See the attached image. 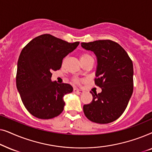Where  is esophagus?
<instances>
[{
	"mask_svg": "<svg viewBox=\"0 0 152 152\" xmlns=\"http://www.w3.org/2000/svg\"><path fill=\"white\" fill-rule=\"evenodd\" d=\"M73 91H74V93H77V94H82V93H84V91L81 90V89L76 88H75L73 89Z\"/></svg>",
	"mask_w": 152,
	"mask_h": 152,
	"instance_id": "obj_1",
	"label": "esophagus"
}]
</instances>
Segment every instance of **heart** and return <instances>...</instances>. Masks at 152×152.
<instances>
[{
    "label": "heart",
    "instance_id": "obj_1",
    "mask_svg": "<svg viewBox=\"0 0 152 152\" xmlns=\"http://www.w3.org/2000/svg\"><path fill=\"white\" fill-rule=\"evenodd\" d=\"M88 57H91V55H88V53H83V54H82V55H81V56H80L81 61H82V60H83V59H86V58ZM72 82H73L75 84H79V83H80V80H79L78 79H76L75 78V79H74L73 80H72Z\"/></svg>",
    "mask_w": 152,
    "mask_h": 152
}]
</instances>
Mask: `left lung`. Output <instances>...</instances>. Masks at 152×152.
<instances>
[{
	"instance_id": "left-lung-1",
	"label": "left lung",
	"mask_w": 152,
	"mask_h": 152,
	"mask_svg": "<svg viewBox=\"0 0 152 152\" xmlns=\"http://www.w3.org/2000/svg\"><path fill=\"white\" fill-rule=\"evenodd\" d=\"M96 55L97 66L95 84L102 92L91 93L93 100L83 107L89 120L107 124L119 118L127 107L134 90L132 59L123 48L111 40L81 43Z\"/></svg>"
}]
</instances>
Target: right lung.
<instances>
[{
    "mask_svg": "<svg viewBox=\"0 0 152 152\" xmlns=\"http://www.w3.org/2000/svg\"><path fill=\"white\" fill-rule=\"evenodd\" d=\"M45 34L33 39L22 50L17 64L16 87L25 107L39 119H51L63 111V97L73 88L68 84L51 82L52 72L78 46Z\"/></svg>",
    "mask_w": 152,
    "mask_h": 152,
    "instance_id": "right-lung-1",
    "label": "right lung"
}]
</instances>
